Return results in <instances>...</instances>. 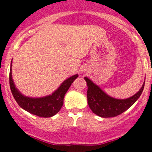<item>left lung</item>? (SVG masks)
<instances>
[{
  "label": "left lung",
  "mask_w": 152,
  "mask_h": 152,
  "mask_svg": "<svg viewBox=\"0 0 152 152\" xmlns=\"http://www.w3.org/2000/svg\"><path fill=\"white\" fill-rule=\"evenodd\" d=\"M88 84V103L90 108L97 116L103 118L114 117L127 110L139 98L144 89L145 83L141 89L132 96L127 99H115L103 92L88 77H84Z\"/></svg>",
  "instance_id": "8db88e82"
}]
</instances>
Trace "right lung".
Here are the masks:
<instances>
[{
	"instance_id": "obj_1",
	"label": "right lung",
	"mask_w": 152,
	"mask_h": 152,
	"mask_svg": "<svg viewBox=\"0 0 152 152\" xmlns=\"http://www.w3.org/2000/svg\"><path fill=\"white\" fill-rule=\"evenodd\" d=\"M77 77L78 75H73L64 80L59 88L51 95L39 98H32L24 96L17 90L12 79L11 66L9 75V81L12 94L21 108L33 115L47 118L53 116L59 112L63 106L64 95L69 89L70 86Z\"/></svg>"
}]
</instances>
